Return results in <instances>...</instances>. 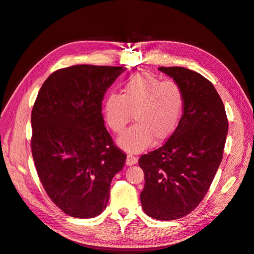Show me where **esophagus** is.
Listing matches in <instances>:
<instances>
[{
    "label": "esophagus",
    "instance_id": "1",
    "mask_svg": "<svg viewBox=\"0 0 254 254\" xmlns=\"http://www.w3.org/2000/svg\"><path fill=\"white\" fill-rule=\"evenodd\" d=\"M137 162V158L135 156H132V155H127V159H126V164L127 165H133Z\"/></svg>",
    "mask_w": 254,
    "mask_h": 254
}]
</instances>
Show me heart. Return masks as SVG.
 <instances>
[{"mask_svg":"<svg viewBox=\"0 0 254 254\" xmlns=\"http://www.w3.org/2000/svg\"><path fill=\"white\" fill-rule=\"evenodd\" d=\"M184 102V92L178 82L162 81L142 72L124 81L122 94L112 92L106 97L104 117L107 126L121 134L133 114L136 123L120 137L119 143L124 149L137 152L148 147L153 139L162 142L175 132Z\"/></svg>","mask_w":254,"mask_h":254,"instance_id":"b5f03b06","label":"heart"}]
</instances>
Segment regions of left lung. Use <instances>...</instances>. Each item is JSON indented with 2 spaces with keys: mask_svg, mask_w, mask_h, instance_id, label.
Masks as SVG:
<instances>
[{
  "mask_svg": "<svg viewBox=\"0 0 254 254\" xmlns=\"http://www.w3.org/2000/svg\"><path fill=\"white\" fill-rule=\"evenodd\" d=\"M183 89L178 127L161 147L139 159L145 186L141 203L148 216L175 220L194 211L209 190L224 155L228 119L217 91L201 74L160 66Z\"/></svg>",
  "mask_w": 254,
  "mask_h": 254,
  "instance_id": "obj_1",
  "label": "left lung"
}]
</instances>
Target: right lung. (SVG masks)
Instances as JSON below:
<instances>
[{
    "instance_id": "1",
    "label": "right lung",
    "mask_w": 254,
    "mask_h": 254,
    "mask_svg": "<svg viewBox=\"0 0 254 254\" xmlns=\"http://www.w3.org/2000/svg\"><path fill=\"white\" fill-rule=\"evenodd\" d=\"M123 66L59 68L42 84L32 110L30 147L42 187L61 211L76 218L101 214L126 153L104 126V94Z\"/></svg>"
}]
</instances>
